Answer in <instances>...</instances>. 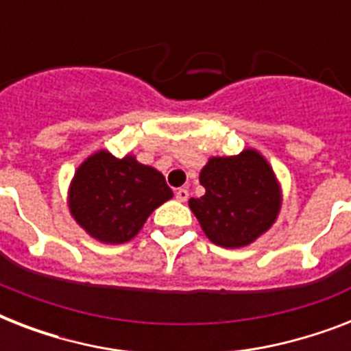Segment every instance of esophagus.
I'll return each instance as SVG.
<instances>
[{
	"label": "esophagus",
	"mask_w": 351,
	"mask_h": 351,
	"mask_svg": "<svg viewBox=\"0 0 351 351\" xmlns=\"http://www.w3.org/2000/svg\"><path fill=\"white\" fill-rule=\"evenodd\" d=\"M175 197L178 202H186L187 198H189V191H187V189H184V187H180V189H176Z\"/></svg>",
	"instance_id": "1"
}]
</instances>
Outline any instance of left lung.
I'll return each instance as SVG.
<instances>
[{"label": "left lung", "mask_w": 351, "mask_h": 351, "mask_svg": "<svg viewBox=\"0 0 351 351\" xmlns=\"http://www.w3.org/2000/svg\"><path fill=\"white\" fill-rule=\"evenodd\" d=\"M206 195L189 198L200 228L220 247H245L277 222L282 187L271 164L256 149L211 156L200 171Z\"/></svg>", "instance_id": "8db88e82"}]
</instances>
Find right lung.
Here are the masks:
<instances>
[{
    "label": "right lung",
    "instance_id": "right-lung-1",
    "mask_svg": "<svg viewBox=\"0 0 351 351\" xmlns=\"http://www.w3.org/2000/svg\"><path fill=\"white\" fill-rule=\"evenodd\" d=\"M173 198L164 175L132 153L123 158L100 149L78 165L69 184L67 206L74 222L101 244L134 239L149 215Z\"/></svg>",
    "mask_w": 351,
    "mask_h": 351
}]
</instances>
